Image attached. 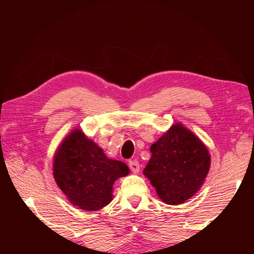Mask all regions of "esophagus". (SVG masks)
<instances>
[{"label":"esophagus","instance_id":"1","mask_svg":"<svg viewBox=\"0 0 254 254\" xmlns=\"http://www.w3.org/2000/svg\"><path fill=\"white\" fill-rule=\"evenodd\" d=\"M128 167H130V169L132 170V173H134V174H137L140 171V165H139V162H137L136 160H133V161L128 162Z\"/></svg>","mask_w":254,"mask_h":254}]
</instances>
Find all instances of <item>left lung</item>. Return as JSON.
<instances>
[{
    "label": "left lung",
    "mask_w": 254,
    "mask_h": 254,
    "mask_svg": "<svg viewBox=\"0 0 254 254\" xmlns=\"http://www.w3.org/2000/svg\"><path fill=\"white\" fill-rule=\"evenodd\" d=\"M150 151L151 158L143 175L163 203L183 204L203 186L210 167L208 149L184 124H173Z\"/></svg>",
    "instance_id": "obj_1"
}]
</instances>
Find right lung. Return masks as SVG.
Wrapping results in <instances>:
<instances>
[{
	"instance_id": "obj_1",
	"label": "right lung",
	"mask_w": 254,
	"mask_h": 254,
	"mask_svg": "<svg viewBox=\"0 0 254 254\" xmlns=\"http://www.w3.org/2000/svg\"><path fill=\"white\" fill-rule=\"evenodd\" d=\"M53 162V175L60 190L71 205L88 212L109 205L115 180L130 173L126 163L106 157L80 128L65 136Z\"/></svg>"
}]
</instances>
